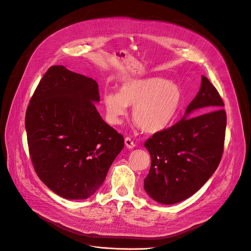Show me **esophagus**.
<instances>
[{
  "mask_svg": "<svg viewBox=\"0 0 251 251\" xmlns=\"http://www.w3.org/2000/svg\"><path fill=\"white\" fill-rule=\"evenodd\" d=\"M125 145H126L127 148L132 149V148L135 147V142L133 141L130 137H126V138H125Z\"/></svg>",
  "mask_w": 251,
  "mask_h": 251,
  "instance_id": "obj_1",
  "label": "esophagus"
}]
</instances>
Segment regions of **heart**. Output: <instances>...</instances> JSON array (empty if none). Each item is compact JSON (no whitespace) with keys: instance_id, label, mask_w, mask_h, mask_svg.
I'll return each instance as SVG.
<instances>
[{"instance_id":"1","label":"heart","mask_w":251,"mask_h":251,"mask_svg":"<svg viewBox=\"0 0 251 251\" xmlns=\"http://www.w3.org/2000/svg\"><path fill=\"white\" fill-rule=\"evenodd\" d=\"M181 92L162 77L130 79L119 88L118 94L105 93L103 102L107 120L119 125L133 106L132 120L144 132L155 133L168 127L179 108Z\"/></svg>"}]
</instances>
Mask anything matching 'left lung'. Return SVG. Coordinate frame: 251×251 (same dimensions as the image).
I'll return each instance as SVG.
<instances>
[{"mask_svg": "<svg viewBox=\"0 0 251 251\" xmlns=\"http://www.w3.org/2000/svg\"><path fill=\"white\" fill-rule=\"evenodd\" d=\"M218 91L206 76L176 124L154 133L144 146L151 165L144 190L154 201L172 205L201 189L220 163L225 140L226 112ZM194 110L202 114L188 118Z\"/></svg>", "mask_w": 251, "mask_h": 251, "instance_id": "left-lung-1", "label": "left lung"}]
</instances>
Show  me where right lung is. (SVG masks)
Returning <instances> with one entry per match:
<instances>
[{
    "label": "right lung",
    "instance_id": "right-lung-1",
    "mask_svg": "<svg viewBox=\"0 0 251 251\" xmlns=\"http://www.w3.org/2000/svg\"><path fill=\"white\" fill-rule=\"evenodd\" d=\"M96 80L50 66L25 116L30 157L39 178L56 195L83 200L104 182L124 137L96 109Z\"/></svg>",
    "mask_w": 251,
    "mask_h": 251
}]
</instances>
